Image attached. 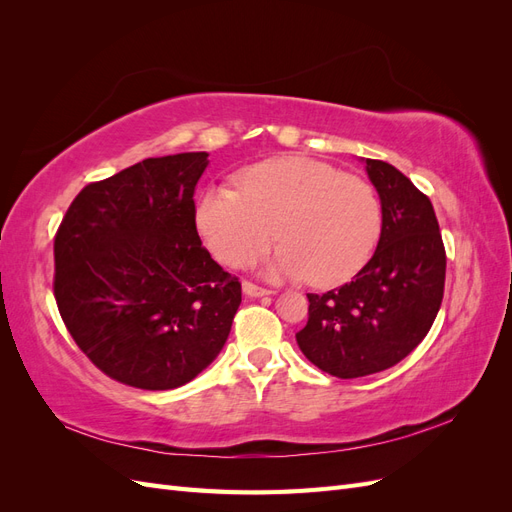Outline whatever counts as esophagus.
<instances>
[{
    "mask_svg": "<svg viewBox=\"0 0 512 512\" xmlns=\"http://www.w3.org/2000/svg\"><path fill=\"white\" fill-rule=\"evenodd\" d=\"M243 294H245V297L258 299V297H269L271 290H267V288H260V286L250 284V282H243Z\"/></svg>",
    "mask_w": 512,
    "mask_h": 512,
    "instance_id": "1",
    "label": "esophagus"
}]
</instances>
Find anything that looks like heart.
Masks as SVG:
<instances>
[{"mask_svg":"<svg viewBox=\"0 0 512 512\" xmlns=\"http://www.w3.org/2000/svg\"><path fill=\"white\" fill-rule=\"evenodd\" d=\"M194 224L224 265L243 267L275 237L271 277H307L314 286L344 284L380 239L382 211L371 185L331 164L284 156L245 168L237 188L209 185L194 203Z\"/></svg>","mask_w":512,"mask_h":512,"instance_id":"obj_1","label":"heart"}]
</instances>
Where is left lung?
<instances>
[{
  "instance_id": "obj_1",
  "label": "left lung",
  "mask_w": 512,
  "mask_h": 512,
  "mask_svg": "<svg viewBox=\"0 0 512 512\" xmlns=\"http://www.w3.org/2000/svg\"><path fill=\"white\" fill-rule=\"evenodd\" d=\"M380 196L382 228L374 256L354 280L307 294L301 352L337 378H361L397 365L429 333L444 294L446 254L431 200L391 164L361 158Z\"/></svg>"
}]
</instances>
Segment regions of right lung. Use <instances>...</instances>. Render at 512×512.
Instances as JSON below:
<instances>
[{
  "instance_id": "1",
  "label": "right lung",
  "mask_w": 512,
  "mask_h": 512,
  "mask_svg": "<svg viewBox=\"0 0 512 512\" xmlns=\"http://www.w3.org/2000/svg\"><path fill=\"white\" fill-rule=\"evenodd\" d=\"M207 151L147 158L89 183L55 237V299L98 369L145 391L188 384L226 344L241 284L200 241Z\"/></svg>"
}]
</instances>
